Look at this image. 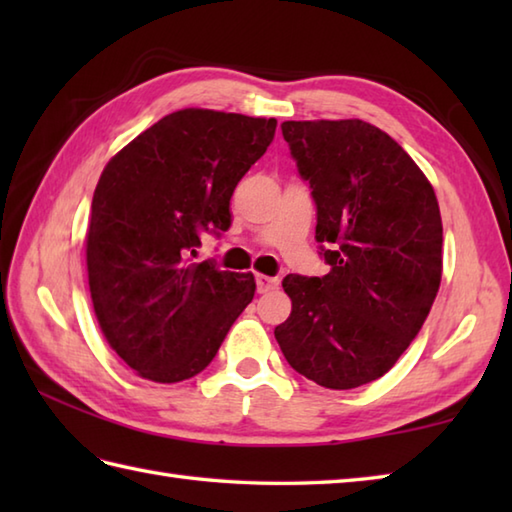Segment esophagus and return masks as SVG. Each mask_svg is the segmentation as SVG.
Listing matches in <instances>:
<instances>
[{"label":"esophagus","instance_id":"34e87169","mask_svg":"<svg viewBox=\"0 0 512 512\" xmlns=\"http://www.w3.org/2000/svg\"><path fill=\"white\" fill-rule=\"evenodd\" d=\"M257 281V292L259 295H264V292H270L279 288V279L277 277H268V275H255Z\"/></svg>","mask_w":512,"mask_h":512}]
</instances>
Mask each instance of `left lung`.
I'll use <instances>...</instances> for the list:
<instances>
[{"instance_id":"1","label":"left lung","mask_w":512,"mask_h":512,"mask_svg":"<svg viewBox=\"0 0 512 512\" xmlns=\"http://www.w3.org/2000/svg\"><path fill=\"white\" fill-rule=\"evenodd\" d=\"M281 132L312 189L330 273L284 279L292 312L275 339L317 385L361 387L396 365L438 295L436 193L394 138L358 118L286 121Z\"/></svg>"}]
</instances>
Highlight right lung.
I'll list each match as a JSON object with an SVG mask.
<instances>
[{
  "instance_id": "obj_1",
  "label": "right lung",
  "mask_w": 512,
  "mask_h": 512,
  "mask_svg": "<svg viewBox=\"0 0 512 512\" xmlns=\"http://www.w3.org/2000/svg\"><path fill=\"white\" fill-rule=\"evenodd\" d=\"M275 118L180 110L107 162L88 228L96 319L138 376L180 383L209 365L253 301L255 277L191 262L231 226V195L266 154Z\"/></svg>"
}]
</instances>
